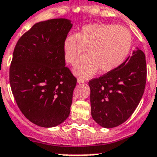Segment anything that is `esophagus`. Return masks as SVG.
Segmentation results:
<instances>
[{
    "mask_svg": "<svg viewBox=\"0 0 157 157\" xmlns=\"http://www.w3.org/2000/svg\"><path fill=\"white\" fill-rule=\"evenodd\" d=\"M85 80H84V79H81V78H78L77 79V82L79 83V84H83V83L85 82Z\"/></svg>",
    "mask_w": 157,
    "mask_h": 157,
    "instance_id": "34e87169",
    "label": "esophagus"
}]
</instances>
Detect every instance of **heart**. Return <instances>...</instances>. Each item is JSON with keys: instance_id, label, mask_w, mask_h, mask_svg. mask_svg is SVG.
<instances>
[{"instance_id": "b5f03b06", "label": "heart", "mask_w": 157, "mask_h": 157, "mask_svg": "<svg viewBox=\"0 0 157 157\" xmlns=\"http://www.w3.org/2000/svg\"><path fill=\"white\" fill-rule=\"evenodd\" d=\"M130 30L122 25L92 23L83 25L77 34L67 35L63 43V56L74 64L86 49L87 55L73 68L79 77L87 79L100 70L106 73L120 67L132 48Z\"/></svg>"}]
</instances>
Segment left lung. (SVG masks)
Segmentation results:
<instances>
[{"instance_id":"1","label":"left lung","mask_w":157,"mask_h":157,"mask_svg":"<svg viewBox=\"0 0 157 157\" xmlns=\"http://www.w3.org/2000/svg\"><path fill=\"white\" fill-rule=\"evenodd\" d=\"M146 77L145 55L136 48L117 69L90 81L94 120L105 128L126 122L142 98Z\"/></svg>"}]
</instances>
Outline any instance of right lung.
Listing matches in <instances>:
<instances>
[{
  "label": "right lung",
  "mask_w": 157,
  "mask_h": 157,
  "mask_svg": "<svg viewBox=\"0 0 157 157\" xmlns=\"http://www.w3.org/2000/svg\"><path fill=\"white\" fill-rule=\"evenodd\" d=\"M72 27L66 18L38 22L13 51L12 93L24 116L39 127H56L69 116L76 79L65 67L63 43Z\"/></svg>",
  "instance_id": "add662e5"
}]
</instances>
